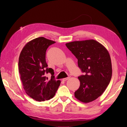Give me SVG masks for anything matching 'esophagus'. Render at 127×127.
Wrapping results in <instances>:
<instances>
[{
    "instance_id": "esophagus-1",
    "label": "esophagus",
    "mask_w": 127,
    "mask_h": 127,
    "mask_svg": "<svg viewBox=\"0 0 127 127\" xmlns=\"http://www.w3.org/2000/svg\"><path fill=\"white\" fill-rule=\"evenodd\" d=\"M70 78V76H69L68 77H66V78H63V81H66V80H67L68 79H69Z\"/></svg>"
}]
</instances>
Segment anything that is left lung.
I'll return each instance as SVG.
<instances>
[{
	"instance_id": "1",
	"label": "left lung",
	"mask_w": 127,
	"mask_h": 127,
	"mask_svg": "<svg viewBox=\"0 0 127 127\" xmlns=\"http://www.w3.org/2000/svg\"><path fill=\"white\" fill-rule=\"evenodd\" d=\"M66 47L78 60L84 75L78 77L80 86L75 96L84 103L94 101L103 94L112 77V69L108 51L94 40L74 41Z\"/></svg>"
}]
</instances>
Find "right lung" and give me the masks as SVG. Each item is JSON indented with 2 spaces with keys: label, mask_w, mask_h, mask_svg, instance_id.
<instances>
[{
  "label": "right lung",
  "mask_w": 127,
  "mask_h": 127,
  "mask_svg": "<svg viewBox=\"0 0 127 127\" xmlns=\"http://www.w3.org/2000/svg\"><path fill=\"white\" fill-rule=\"evenodd\" d=\"M56 42L39 37L29 42L23 48L18 60V70L24 89L29 96L41 102L53 97L61 82L55 78L54 71L48 68L46 51ZM50 73L51 79L45 75Z\"/></svg>",
  "instance_id": "add662e5"
}]
</instances>
